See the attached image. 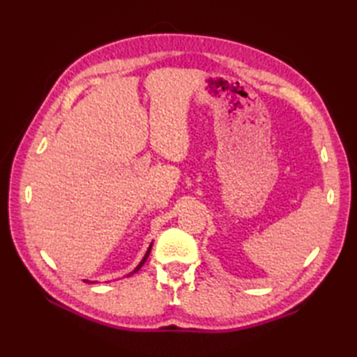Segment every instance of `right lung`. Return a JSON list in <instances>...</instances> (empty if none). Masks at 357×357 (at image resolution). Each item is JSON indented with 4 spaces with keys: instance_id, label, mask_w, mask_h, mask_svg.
<instances>
[{
    "instance_id": "add662e5",
    "label": "right lung",
    "mask_w": 357,
    "mask_h": 357,
    "mask_svg": "<svg viewBox=\"0 0 357 357\" xmlns=\"http://www.w3.org/2000/svg\"><path fill=\"white\" fill-rule=\"evenodd\" d=\"M151 245H153V242H151V244L149 245V248H147V252H146V255H144V257H142V259H141V262L138 264V265H136V268L130 273V275H133V273H136V271H138L141 267H142V265H144V262H146L147 261V257H149V255H150V252H151ZM130 275H127V276H130ZM84 282H87V284H92V280H87V279H84Z\"/></svg>"
}]
</instances>
